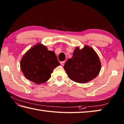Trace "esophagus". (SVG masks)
Wrapping results in <instances>:
<instances>
[{"mask_svg":"<svg viewBox=\"0 0 124 124\" xmlns=\"http://www.w3.org/2000/svg\"><path fill=\"white\" fill-rule=\"evenodd\" d=\"M60 63H61V64L62 65V66H63L64 65V63H65V61H62V62H60Z\"/></svg>","mask_w":124,"mask_h":124,"instance_id":"obj_1","label":"esophagus"}]
</instances>
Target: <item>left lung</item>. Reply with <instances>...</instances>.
Wrapping results in <instances>:
<instances>
[{"label":"left lung","mask_w":124,"mask_h":124,"mask_svg":"<svg viewBox=\"0 0 124 124\" xmlns=\"http://www.w3.org/2000/svg\"><path fill=\"white\" fill-rule=\"evenodd\" d=\"M100 61L93 49L85 46L76 47L73 56L66 62L64 69L69 78L76 82L84 84L95 78L101 69Z\"/></svg>","instance_id":"8db88e82"}]
</instances>
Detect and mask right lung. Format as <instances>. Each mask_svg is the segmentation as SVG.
Listing matches in <instances>:
<instances>
[{"mask_svg": "<svg viewBox=\"0 0 124 124\" xmlns=\"http://www.w3.org/2000/svg\"><path fill=\"white\" fill-rule=\"evenodd\" d=\"M54 51L37 44L25 54L21 61V69L27 79L37 84L46 82L56 67L60 66Z\"/></svg>", "mask_w": 124, "mask_h": 124, "instance_id": "add662e5", "label": "right lung"}]
</instances>
